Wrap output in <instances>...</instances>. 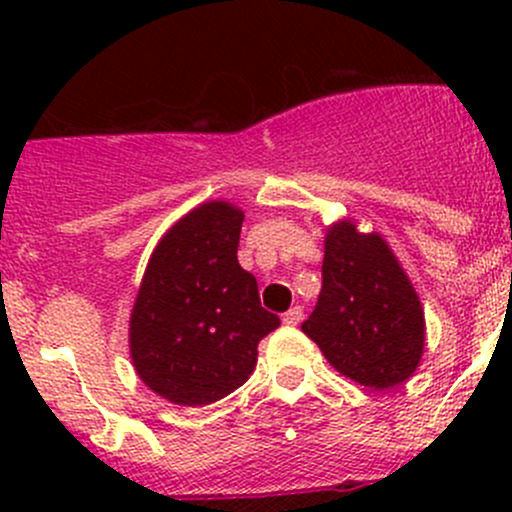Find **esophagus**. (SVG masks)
I'll list each match as a JSON object with an SVG mask.
<instances>
[{"mask_svg":"<svg viewBox=\"0 0 512 512\" xmlns=\"http://www.w3.org/2000/svg\"><path fill=\"white\" fill-rule=\"evenodd\" d=\"M302 319H304V312H302V307H299V304H297V307L289 309V312L282 314V322H285L287 327H297V324L302 322Z\"/></svg>","mask_w":512,"mask_h":512,"instance_id":"esophagus-1","label":"esophagus"}]
</instances>
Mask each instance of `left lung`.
Wrapping results in <instances>:
<instances>
[{
    "label": "left lung",
    "instance_id": "8db88e82",
    "mask_svg": "<svg viewBox=\"0 0 512 512\" xmlns=\"http://www.w3.org/2000/svg\"><path fill=\"white\" fill-rule=\"evenodd\" d=\"M302 332L339 374L361 386L391 389L414 374L426 322L416 289L384 237L364 235L352 220L329 227L322 292Z\"/></svg>",
    "mask_w": 512,
    "mask_h": 512
}]
</instances>
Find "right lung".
<instances>
[{
    "instance_id": "1",
    "label": "right lung",
    "mask_w": 512,
    "mask_h": 512,
    "mask_svg": "<svg viewBox=\"0 0 512 512\" xmlns=\"http://www.w3.org/2000/svg\"><path fill=\"white\" fill-rule=\"evenodd\" d=\"M240 208L213 200L160 237L131 312V359L170 404L205 406L250 379L257 344L280 327L237 262Z\"/></svg>"
}]
</instances>
